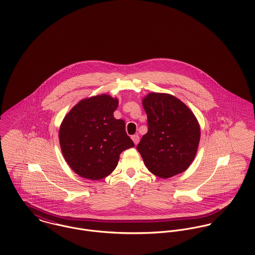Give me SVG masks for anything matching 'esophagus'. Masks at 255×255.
<instances>
[{
  "label": "esophagus",
  "mask_w": 255,
  "mask_h": 255,
  "mask_svg": "<svg viewBox=\"0 0 255 255\" xmlns=\"http://www.w3.org/2000/svg\"><path fill=\"white\" fill-rule=\"evenodd\" d=\"M131 139H132L133 143L136 145L139 142V135L138 134H134V135L131 136Z\"/></svg>",
  "instance_id": "obj_1"
}]
</instances>
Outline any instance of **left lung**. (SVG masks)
Instances as JSON below:
<instances>
[{
  "label": "left lung",
  "mask_w": 255,
  "mask_h": 255,
  "mask_svg": "<svg viewBox=\"0 0 255 255\" xmlns=\"http://www.w3.org/2000/svg\"><path fill=\"white\" fill-rule=\"evenodd\" d=\"M148 131L136 149L149 172L161 179L182 174L193 162L200 126L182 101L168 93L150 92L142 99Z\"/></svg>",
  "instance_id": "left-lung-1"
}]
</instances>
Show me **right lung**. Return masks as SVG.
Wrapping results in <instances>:
<instances>
[{"label": "right lung", "mask_w": 255, "mask_h": 255, "mask_svg": "<svg viewBox=\"0 0 255 255\" xmlns=\"http://www.w3.org/2000/svg\"><path fill=\"white\" fill-rule=\"evenodd\" d=\"M118 98L99 94L80 100L65 116L59 130L63 156L75 174L91 181L108 177L121 153L134 146L124 120L114 112Z\"/></svg>", "instance_id": "add662e5"}]
</instances>
